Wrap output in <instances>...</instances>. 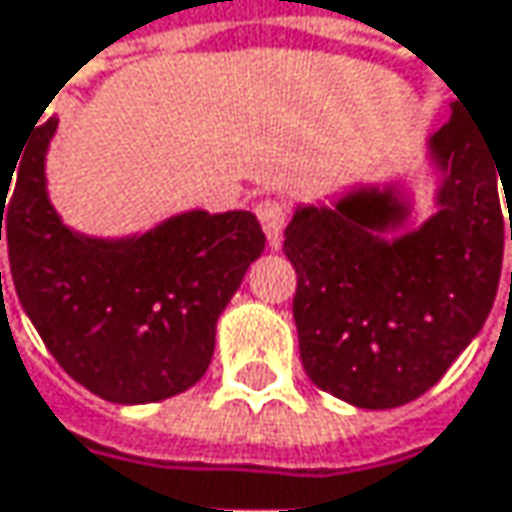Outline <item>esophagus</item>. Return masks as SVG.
Instances as JSON below:
<instances>
[{"instance_id": "esophagus-1", "label": "esophagus", "mask_w": 512, "mask_h": 512, "mask_svg": "<svg viewBox=\"0 0 512 512\" xmlns=\"http://www.w3.org/2000/svg\"><path fill=\"white\" fill-rule=\"evenodd\" d=\"M255 213L257 219H260V225H263V234H266L269 246L278 249L281 246L284 225H287V208L278 199H263V202H257Z\"/></svg>"}]
</instances>
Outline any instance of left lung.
I'll return each instance as SVG.
<instances>
[{
  "label": "left lung",
  "mask_w": 512,
  "mask_h": 512,
  "mask_svg": "<svg viewBox=\"0 0 512 512\" xmlns=\"http://www.w3.org/2000/svg\"><path fill=\"white\" fill-rule=\"evenodd\" d=\"M425 161L437 175L434 213L416 228L413 190L387 181L299 205L284 231L304 372L354 407L390 410L428 393L478 337L498 293L512 240L498 181L510 205L512 149L498 152L454 105Z\"/></svg>",
  "instance_id": "left-lung-1"
}]
</instances>
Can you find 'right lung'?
I'll return each mask as SVG.
<instances>
[{
	"label": "right lung",
	"instance_id": "obj_1",
	"mask_svg": "<svg viewBox=\"0 0 512 512\" xmlns=\"http://www.w3.org/2000/svg\"><path fill=\"white\" fill-rule=\"evenodd\" d=\"M58 119L28 140L0 240L25 316L64 372L114 404H149L190 390L208 372L216 322L266 237L249 210H184L149 231L90 237L70 228L46 187ZM2 290V272H0Z\"/></svg>",
	"mask_w": 512,
	"mask_h": 512
}]
</instances>
